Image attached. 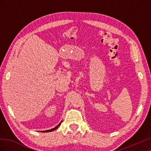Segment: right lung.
I'll use <instances>...</instances> for the list:
<instances>
[{
  "instance_id": "right-lung-1",
  "label": "right lung",
  "mask_w": 151,
  "mask_h": 151,
  "mask_svg": "<svg viewBox=\"0 0 151 151\" xmlns=\"http://www.w3.org/2000/svg\"><path fill=\"white\" fill-rule=\"evenodd\" d=\"M61 123H62V122H61L60 123H59L58 125H57L55 127L53 128V129H52L47 130H44V131H40V132H52V131H53V130H56V129H57V128H58V127L61 125Z\"/></svg>"
}]
</instances>
